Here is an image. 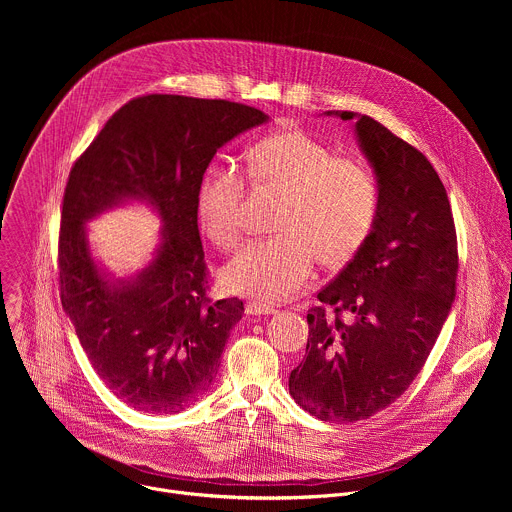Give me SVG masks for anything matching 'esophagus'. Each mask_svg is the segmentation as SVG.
Segmentation results:
<instances>
[{
  "instance_id": "34e87169",
  "label": "esophagus",
  "mask_w": 512,
  "mask_h": 512,
  "mask_svg": "<svg viewBox=\"0 0 512 512\" xmlns=\"http://www.w3.org/2000/svg\"><path fill=\"white\" fill-rule=\"evenodd\" d=\"M246 313L248 315H276L278 309L274 305H268V303L250 301V303H246Z\"/></svg>"
}]
</instances>
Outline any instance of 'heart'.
Wrapping results in <instances>:
<instances>
[{
    "instance_id": "obj_1",
    "label": "heart",
    "mask_w": 512,
    "mask_h": 512,
    "mask_svg": "<svg viewBox=\"0 0 512 512\" xmlns=\"http://www.w3.org/2000/svg\"><path fill=\"white\" fill-rule=\"evenodd\" d=\"M254 183L286 191L274 238L250 242L222 270L230 292L282 301L299 292L317 256L327 266L347 264L365 244L378 213V187L355 159L292 128L258 140L246 153ZM246 177L228 161H211L199 181L197 215L205 234L224 250L242 238Z\"/></svg>"
}]
</instances>
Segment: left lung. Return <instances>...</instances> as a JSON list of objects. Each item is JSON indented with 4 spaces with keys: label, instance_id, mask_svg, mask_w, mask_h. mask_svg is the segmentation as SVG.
Masks as SVG:
<instances>
[{
    "label": "left lung",
    "instance_id": "1",
    "mask_svg": "<svg viewBox=\"0 0 512 512\" xmlns=\"http://www.w3.org/2000/svg\"><path fill=\"white\" fill-rule=\"evenodd\" d=\"M355 122L378 187V213L361 250L307 315L305 357L290 374L293 400L325 422H357L390 406L432 353L455 297L457 236L449 199L428 157L380 122Z\"/></svg>",
    "mask_w": 512,
    "mask_h": 512
}]
</instances>
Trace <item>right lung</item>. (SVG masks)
Segmentation results:
<instances>
[{
	"instance_id": "1",
	"label": "right lung",
	"mask_w": 512,
	"mask_h": 512,
	"mask_svg": "<svg viewBox=\"0 0 512 512\" xmlns=\"http://www.w3.org/2000/svg\"><path fill=\"white\" fill-rule=\"evenodd\" d=\"M270 120L252 106L177 94L130 100L78 157L63 199L61 301L104 384L130 408L177 414L205 394L240 299L207 297L197 189L217 149ZM142 202L162 220L147 266L118 279L92 256L85 224Z\"/></svg>"
}]
</instances>
